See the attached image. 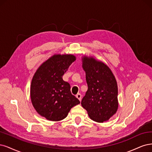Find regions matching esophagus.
<instances>
[{
    "label": "esophagus",
    "instance_id": "obj_1",
    "mask_svg": "<svg viewBox=\"0 0 152 152\" xmlns=\"http://www.w3.org/2000/svg\"><path fill=\"white\" fill-rule=\"evenodd\" d=\"M76 97L77 99H79V100L81 102V99H82V95L80 94H78L76 95Z\"/></svg>",
    "mask_w": 152,
    "mask_h": 152
}]
</instances>
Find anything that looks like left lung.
Here are the masks:
<instances>
[{
  "instance_id": "1",
  "label": "left lung",
  "mask_w": 152,
  "mask_h": 152,
  "mask_svg": "<svg viewBox=\"0 0 152 152\" xmlns=\"http://www.w3.org/2000/svg\"><path fill=\"white\" fill-rule=\"evenodd\" d=\"M88 90L81 105L90 119L98 122L108 121L118 109V89L110 68L92 57L82 58Z\"/></svg>"
}]
</instances>
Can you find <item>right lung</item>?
<instances>
[{"label": "right lung", "mask_w": 152, "mask_h": 152, "mask_svg": "<svg viewBox=\"0 0 152 152\" xmlns=\"http://www.w3.org/2000/svg\"><path fill=\"white\" fill-rule=\"evenodd\" d=\"M76 57L56 54L38 68L31 81L30 95L34 108L40 115L52 121L67 117L72 107L80 102L71 94L69 83L62 76Z\"/></svg>", "instance_id": "1"}]
</instances>
